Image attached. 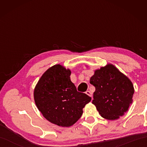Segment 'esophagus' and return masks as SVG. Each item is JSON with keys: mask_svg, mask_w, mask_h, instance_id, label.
Listing matches in <instances>:
<instances>
[{"mask_svg": "<svg viewBox=\"0 0 147 147\" xmlns=\"http://www.w3.org/2000/svg\"><path fill=\"white\" fill-rule=\"evenodd\" d=\"M86 94H88L89 96H90V97H91V96H92V93L89 91H87L86 92Z\"/></svg>", "mask_w": 147, "mask_h": 147, "instance_id": "1", "label": "esophagus"}]
</instances>
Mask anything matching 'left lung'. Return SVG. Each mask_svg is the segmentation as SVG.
<instances>
[{"instance_id": "obj_1", "label": "left lung", "mask_w": 147, "mask_h": 147, "mask_svg": "<svg viewBox=\"0 0 147 147\" xmlns=\"http://www.w3.org/2000/svg\"><path fill=\"white\" fill-rule=\"evenodd\" d=\"M90 83L95 87L92 102L101 117L116 120L127 112L133 102L134 85L113 64L94 71Z\"/></svg>"}]
</instances>
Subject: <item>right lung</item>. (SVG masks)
<instances>
[{
	"label": "right lung",
	"mask_w": 147,
	"mask_h": 147,
	"mask_svg": "<svg viewBox=\"0 0 147 147\" xmlns=\"http://www.w3.org/2000/svg\"><path fill=\"white\" fill-rule=\"evenodd\" d=\"M71 71L59 64L45 72L34 90L37 108L51 123L69 127L83 113V108L91 101L86 94L76 90L71 80Z\"/></svg>",
	"instance_id": "right-lung-1"
}]
</instances>
